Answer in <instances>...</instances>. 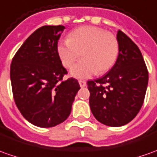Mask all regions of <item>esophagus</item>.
<instances>
[{"mask_svg":"<svg viewBox=\"0 0 157 157\" xmlns=\"http://www.w3.org/2000/svg\"><path fill=\"white\" fill-rule=\"evenodd\" d=\"M79 84H80L81 87H85V86H86L87 82H86L85 81H82V80H80V81H79Z\"/></svg>","mask_w":157,"mask_h":157,"instance_id":"34e87169","label":"esophagus"}]
</instances>
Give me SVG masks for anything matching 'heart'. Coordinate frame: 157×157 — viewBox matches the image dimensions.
<instances>
[{"instance_id": "obj_1", "label": "heart", "mask_w": 157, "mask_h": 157, "mask_svg": "<svg viewBox=\"0 0 157 157\" xmlns=\"http://www.w3.org/2000/svg\"><path fill=\"white\" fill-rule=\"evenodd\" d=\"M57 54L65 68H70L82 55L83 59L71 68L75 78H88L105 73L114 65L119 55V42L114 35L105 30L84 25L70 32L68 39L61 40Z\"/></svg>"}]
</instances>
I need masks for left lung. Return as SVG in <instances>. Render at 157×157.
<instances>
[{
    "instance_id": "left-lung-1",
    "label": "left lung",
    "mask_w": 157,
    "mask_h": 157,
    "mask_svg": "<svg viewBox=\"0 0 157 157\" xmlns=\"http://www.w3.org/2000/svg\"><path fill=\"white\" fill-rule=\"evenodd\" d=\"M119 56L113 67L101 78L88 81L89 105L95 119L108 126H122L141 109L149 73L137 45L119 30Z\"/></svg>"
}]
</instances>
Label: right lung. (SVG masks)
Wrapping results in <instances>:
<instances>
[{
	"instance_id": "right-lung-1",
	"label": "right lung",
	"mask_w": 157,
	"mask_h": 157,
	"mask_svg": "<svg viewBox=\"0 0 157 157\" xmlns=\"http://www.w3.org/2000/svg\"><path fill=\"white\" fill-rule=\"evenodd\" d=\"M63 25L37 29L16 52L10 67L15 104L27 121L36 126L53 127L70 116L80 89L75 78L63 80L68 72L56 46Z\"/></svg>"
}]
</instances>
